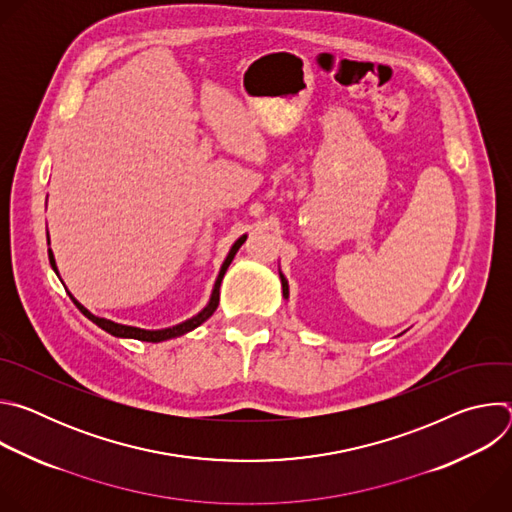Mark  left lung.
Segmentation results:
<instances>
[{
	"label": "left lung",
	"instance_id": "left-lung-1",
	"mask_svg": "<svg viewBox=\"0 0 512 512\" xmlns=\"http://www.w3.org/2000/svg\"><path fill=\"white\" fill-rule=\"evenodd\" d=\"M279 279H281V289H283V298L287 300V298H289V283H287L285 275L281 273V269H279Z\"/></svg>",
	"mask_w": 512,
	"mask_h": 512
}]
</instances>
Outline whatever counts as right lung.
<instances>
[{
	"label": "right lung",
	"instance_id": "1",
	"mask_svg": "<svg viewBox=\"0 0 512 512\" xmlns=\"http://www.w3.org/2000/svg\"><path fill=\"white\" fill-rule=\"evenodd\" d=\"M247 241V235H241L235 243H233V247H231V251H229V255H227V259L223 261V265H221V271H218V275H216V281H214V287H212V294H210V300H208V304L196 314V316H192V318H188V320H184V322H180V324H176V326H170V328H160V330H145V328H137V326H125V324H117V322H113V320H107V318H99V316H95L93 312H89L75 296L70 294V291L66 289V294H68V298L72 300V304H75L81 312H83V316H87L93 324H97L101 330H105V332H109L111 336H115V338H133V340H141V342H164V340H170V338H178V336H184V334H188V332H192L194 328H198L200 324H204L212 314H214V310L218 308V300H221V296H218V289H221V283H223V277H225V273H227V269H229V265H231V261L235 259V255H237V251L241 249V245ZM48 245H50V237H48ZM48 259H50V265H52V269H54V273L60 277V273H58V267H56V259H54V253H52V249L48 247ZM62 281V279H60Z\"/></svg>",
	"mask_w": 512,
	"mask_h": 512
}]
</instances>
